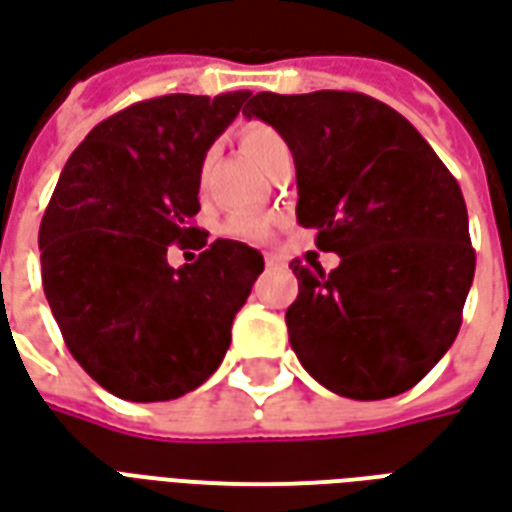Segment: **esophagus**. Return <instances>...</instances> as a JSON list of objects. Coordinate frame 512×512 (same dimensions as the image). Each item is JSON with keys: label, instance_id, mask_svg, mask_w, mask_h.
Returning <instances> with one entry per match:
<instances>
[{"label": "esophagus", "instance_id": "34e87169", "mask_svg": "<svg viewBox=\"0 0 512 512\" xmlns=\"http://www.w3.org/2000/svg\"><path fill=\"white\" fill-rule=\"evenodd\" d=\"M266 263H268V266H274V263H277V257L266 255Z\"/></svg>", "mask_w": 512, "mask_h": 512}]
</instances>
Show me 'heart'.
Returning <instances> with one entry per match:
<instances>
[{"mask_svg":"<svg viewBox=\"0 0 512 512\" xmlns=\"http://www.w3.org/2000/svg\"><path fill=\"white\" fill-rule=\"evenodd\" d=\"M238 139H241L246 156L266 172L277 167L282 158H290V147L285 142V136L279 134L277 128L266 126V123H246L238 131ZM205 167H208V158L202 161V175H205ZM266 230L268 224L263 219H257V216H235L233 222L227 224V233L238 235V238H263Z\"/></svg>","mask_w":512,"mask_h":512,"instance_id":"obj_1","label":"heart"}]
</instances>
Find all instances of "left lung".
I'll return each mask as SVG.
<instances>
[{
	"label": "left lung",
	"instance_id": "8db88e82",
	"mask_svg": "<svg viewBox=\"0 0 512 512\" xmlns=\"http://www.w3.org/2000/svg\"><path fill=\"white\" fill-rule=\"evenodd\" d=\"M285 136L301 227L337 252L323 271L290 263L299 296L290 345L318 384L384 400L428 376L455 343L474 279L461 186L392 106L362 93H257L244 106Z\"/></svg>",
	"mask_w": 512,
	"mask_h": 512
}]
</instances>
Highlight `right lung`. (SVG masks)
<instances>
[{"label":"right lung","instance_id":"obj_1","mask_svg":"<svg viewBox=\"0 0 512 512\" xmlns=\"http://www.w3.org/2000/svg\"><path fill=\"white\" fill-rule=\"evenodd\" d=\"M246 98L175 93L106 117L71 153L43 213L54 321L84 373L123 400H175L208 381L263 271L257 249L230 238L205 246L191 227L205 153ZM169 243L203 252L172 269Z\"/></svg>","mask_w":512,"mask_h":512}]
</instances>
